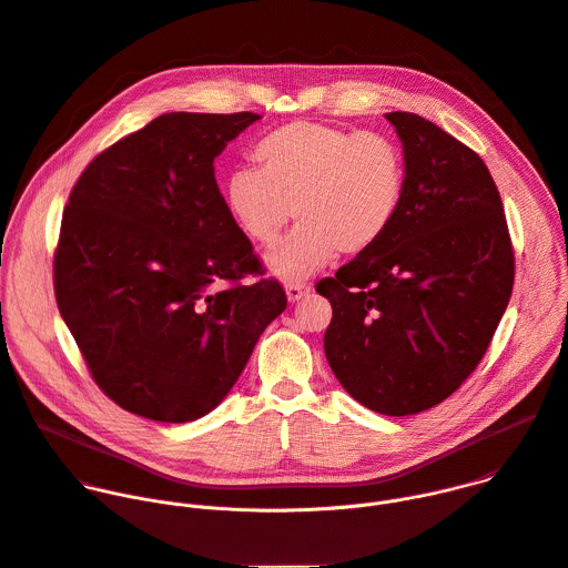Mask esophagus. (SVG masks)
I'll return each mask as SVG.
<instances>
[{
  "instance_id": "1",
  "label": "esophagus",
  "mask_w": 568,
  "mask_h": 568,
  "mask_svg": "<svg viewBox=\"0 0 568 568\" xmlns=\"http://www.w3.org/2000/svg\"><path fill=\"white\" fill-rule=\"evenodd\" d=\"M310 283H287L285 285V292H287V301L294 303V301H301L303 296L310 294Z\"/></svg>"
}]
</instances>
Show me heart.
<instances>
[{"mask_svg": "<svg viewBox=\"0 0 568 568\" xmlns=\"http://www.w3.org/2000/svg\"><path fill=\"white\" fill-rule=\"evenodd\" d=\"M254 159L224 186L235 229L258 247H272L292 217L298 226L267 265L298 281L337 252L359 256L390 229L407 184L402 148L377 130H348L321 121H292L265 134Z\"/></svg>", "mask_w": 568, "mask_h": 568, "instance_id": "1", "label": "heart"}]
</instances>
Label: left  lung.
I'll list each match as a JSON object with an SVG mask.
<instances>
[{
    "instance_id": "8db88e82",
    "label": "left lung",
    "mask_w": 568,
    "mask_h": 568,
    "mask_svg": "<svg viewBox=\"0 0 568 568\" xmlns=\"http://www.w3.org/2000/svg\"><path fill=\"white\" fill-rule=\"evenodd\" d=\"M407 164L399 211L373 250L316 283L342 386L371 412L414 416L478 366L508 307L515 252L485 161L436 123L388 112Z\"/></svg>"
}]
</instances>
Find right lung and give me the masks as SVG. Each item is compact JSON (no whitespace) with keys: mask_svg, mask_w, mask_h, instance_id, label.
<instances>
[{"mask_svg":"<svg viewBox=\"0 0 568 568\" xmlns=\"http://www.w3.org/2000/svg\"><path fill=\"white\" fill-rule=\"evenodd\" d=\"M258 119L161 114L99 152L69 193L58 310L97 386L130 414L191 423L215 409L287 307L213 175Z\"/></svg>","mask_w":568,"mask_h":568,"instance_id":"obj_1","label":"right lung"}]
</instances>
